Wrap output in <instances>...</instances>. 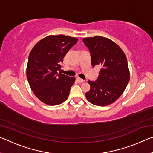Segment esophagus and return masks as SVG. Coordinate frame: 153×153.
Returning <instances> with one entry per match:
<instances>
[{"instance_id":"esophagus-1","label":"esophagus","mask_w":153,"mask_h":153,"mask_svg":"<svg viewBox=\"0 0 153 153\" xmlns=\"http://www.w3.org/2000/svg\"><path fill=\"white\" fill-rule=\"evenodd\" d=\"M77 82H78V83H83V82H84V79H81L80 78V77H77Z\"/></svg>"}]
</instances>
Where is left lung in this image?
I'll use <instances>...</instances> for the list:
<instances>
[{
  "mask_svg": "<svg viewBox=\"0 0 153 153\" xmlns=\"http://www.w3.org/2000/svg\"><path fill=\"white\" fill-rule=\"evenodd\" d=\"M88 48L93 67L100 70L96 81H88L90 90L87 100L97 106H107L117 100L129 81V71L126 55L117 44L102 36L84 38Z\"/></svg>",
  "mask_w": 153,
  "mask_h": 153,
  "instance_id": "1",
  "label": "left lung"
}]
</instances>
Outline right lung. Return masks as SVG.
Instances as JSON below:
<instances>
[{"instance_id":"right-lung-1","label":"right lung","mask_w":153,"mask_h":153,"mask_svg":"<svg viewBox=\"0 0 153 153\" xmlns=\"http://www.w3.org/2000/svg\"><path fill=\"white\" fill-rule=\"evenodd\" d=\"M77 38L69 36H48L33 46L26 69L30 86L38 99L48 105H57L69 97L75 77L59 72L61 63Z\"/></svg>"}]
</instances>
